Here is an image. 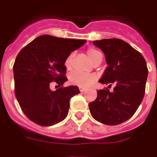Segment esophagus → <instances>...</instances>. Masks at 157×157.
<instances>
[{
	"mask_svg": "<svg viewBox=\"0 0 157 157\" xmlns=\"http://www.w3.org/2000/svg\"><path fill=\"white\" fill-rule=\"evenodd\" d=\"M79 90H80V91H81V92H84V91L86 90V88H85V87H83V86H79Z\"/></svg>",
	"mask_w": 157,
	"mask_h": 157,
	"instance_id": "esophagus-1",
	"label": "esophagus"
}]
</instances>
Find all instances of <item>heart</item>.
Here are the masks:
<instances>
[{"mask_svg": "<svg viewBox=\"0 0 157 157\" xmlns=\"http://www.w3.org/2000/svg\"><path fill=\"white\" fill-rule=\"evenodd\" d=\"M87 54H88L89 58L91 59V61L94 63L97 59V58L100 55L101 53L97 50L90 48V49H89L87 50ZM73 57L74 53H71L67 57L66 60L64 62V65L66 67V68H71ZM95 80L96 76L94 74L83 73V72H80V71H75L72 74H71V76H69V81H70L71 84L77 85V86H85V87L90 86Z\"/></svg>", "mask_w": 157, "mask_h": 157, "instance_id": "1", "label": "heart"}]
</instances>
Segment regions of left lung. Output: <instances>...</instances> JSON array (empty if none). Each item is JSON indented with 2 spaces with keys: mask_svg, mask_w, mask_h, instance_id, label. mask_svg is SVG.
<instances>
[{
  "mask_svg": "<svg viewBox=\"0 0 157 157\" xmlns=\"http://www.w3.org/2000/svg\"><path fill=\"white\" fill-rule=\"evenodd\" d=\"M93 44L104 53L108 65L99 82L116 86L112 92L107 88L97 90V98L89 103L91 116L104 124H119L128 121L143 101L148 74L146 61L120 39L94 40Z\"/></svg>",
  "mask_w": 157,
  "mask_h": 157,
  "instance_id": "left-lung-1",
  "label": "left lung"
}]
</instances>
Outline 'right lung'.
<instances>
[{
    "instance_id": "obj_1",
    "label": "right lung",
    "mask_w": 157,
    "mask_h": 157,
    "mask_svg": "<svg viewBox=\"0 0 157 157\" xmlns=\"http://www.w3.org/2000/svg\"><path fill=\"white\" fill-rule=\"evenodd\" d=\"M86 40L38 36L23 48L13 64L14 93L23 113L36 124L50 126L68 114L69 101L80 93L77 86L50 88L53 81L61 86L67 80L64 62Z\"/></svg>"
}]
</instances>
